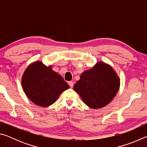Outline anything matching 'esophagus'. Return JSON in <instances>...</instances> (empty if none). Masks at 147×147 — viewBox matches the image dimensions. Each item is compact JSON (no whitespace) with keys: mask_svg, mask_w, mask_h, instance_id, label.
<instances>
[{"mask_svg":"<svg viewBox=\"0 0 147 147\" xmlns=\"http://www.w3.org/2000/svg\"><path fill=\"white\" fill-rule=\"evenodd\" d=\"M68 84H69V86L71 87V88H73V86H74V83H73V81L68 82Z\"/></svg>","mask_w":147,"mask_h":147,"instance_id":"1","label":"esophagus"}]
</instances>
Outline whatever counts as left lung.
<instances>
[{"mask_svg": "<svg viewBox=\"0 0 147 147\" xmlns=\"http://www.w3.org/2000/svg\"><path fill=\"white\" fill-rule=\"evenodd\" d=\"M120 81L113 69L102 62L84 71L74 86L84 102L91 108H102L113 100L119 89Z\"/></svg>", "mask_w": 147, "mask_h": 147, "instance_id": "8db88e82", "label": "left lung"}]
</instances>
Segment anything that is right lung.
<instances>
[{
    "label": "right lung",
    "mask_w": 147,
    "mask_h": 147,
    "mask_svg": "<svg viewBox=\"0 0 147 147\" xmlns=\"http://www.w3.org/2000/svg\"><path fill=\"white\" fill-rule=\"evenodd\" d=\"M22 87L30 100L43 107L53 104L61 93L69 88L60 75L41 61L32 63L26 69Z\"/></svg>",
    "instance_id": "add662e5"
}]
</instances>
